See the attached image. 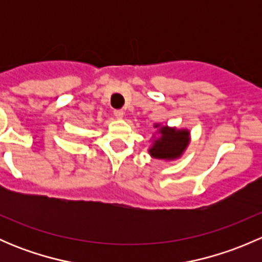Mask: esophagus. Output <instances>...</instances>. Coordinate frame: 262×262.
Returning <instances> with one entry per match:
<instances>
[{"label":"esophagus","instance_id":"esophagus-1","mask_svg":"<svg viewBox=\"0 0 262 262\" xmlns=\"http://www.w3.org/2000/svg\"><path fill=\"white\" fill-rule=\"evenodd\" d=\"M114 116L116 119H123L124 112L123 110H114Z\"/></svg>","mask_w":262,"mask_h":262}]
</instances>
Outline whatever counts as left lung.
<instances>
[{
	"label": "left lung",
	"instance_id": "left-lung-1",
	"mask_svg": "<svg viewBox=\"0 0 262 262\" xmlns=\"http://www.w3.org/2000/svg\"><path fill=\"white\" fill-rule=\"evenodd\" d=\"M153 128L157 130L153 133L152 143L148 148L150 157L166 162L179 160L190 144L189 129L162 125V123H155Z\"/></svg>",
	"mask_w": 262,
	"mask_h": 262
}]
</instances>
